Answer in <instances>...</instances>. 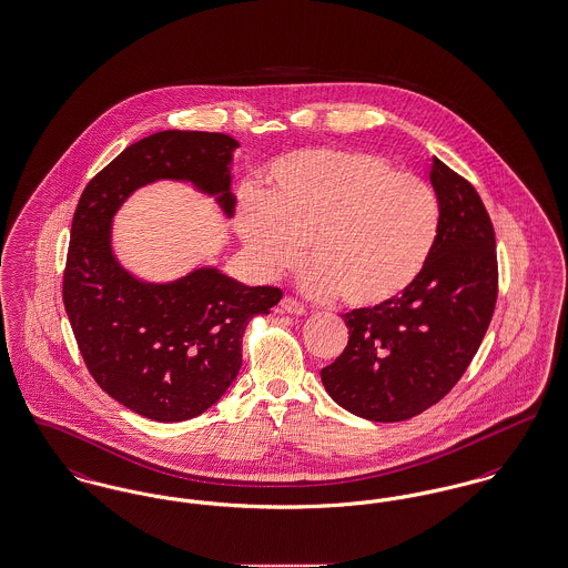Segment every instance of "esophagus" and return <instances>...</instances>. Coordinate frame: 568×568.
I'll use <instances>...</instances> for the list:
<instances>
[{"label": "esophagus", "instance_id": "obj_1", "mask_svg": "<svg viewBox=\"0 0 568 568\" xmlns=\"http://www.w3.org/2000/svg\"><path fill=\"white\" fill-rule=\"evenodd\" d=\"M281 308L290 315H304L306 313V306L292 296H285L281 300Z\"/></svg>", "mask_w": 568, "mask_h": 568}]
</instances>
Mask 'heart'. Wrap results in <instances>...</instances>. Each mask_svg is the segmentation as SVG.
<instances>
[{
  "label": "heart",
  "mask_w": 568,
  "mask_h": 568,
  "mask_svg": "<svg viewBox=\"0 0 568 568\" xmlns=\"http://www.w3.org/2000/svg\"><path fill=\"white\" fill-rule=\"evenodd\" d=\"M264 200L244 195L239 234L264 276L313 266L315 297L378 306L403 296L426 268L440 225L433 187L366 151L304 149L272 163Z\"/></svg>",
  "instance_id": "heart-1"
}]
</instances>
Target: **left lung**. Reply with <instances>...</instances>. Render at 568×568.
<instances>
[{"mask_svg": "<svg viewBox=\"0 0 568 568\" xmlns=\"http://www.w3.org/2000/svg\"><path fill=\"white\" fill-rule=\"evenodd\" d=\"M430 183L440 225L426 268L403 296L345 313L349 343L322 371L332 400L371 422H405L445 398L494 315L498 262L486 206L436 158Z\"/></svg>", "mask_w": 568, "mask_h": 568, "instance_id": "1", "label": "left lung"}]
</instances>
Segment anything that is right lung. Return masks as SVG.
<instances>
[{"label": "right lung", "mask_w": 568, "mask_h": 568, "mask_svg": "<svg viewBox=\"0 0 568 568\" xmlns=\"http://www.w3.org/2000/svg\"><path fill=\"white\" fill-rule=\"evenodd\" d=\"M239 142L213 132L168 130L142 138L98 172L72 219L63 304L95 383L142 417L185 422L227 392L243 366L244 327L283 292L248 287L216 268L146 283L112 253V216L135 190L190 181L234 215L230 163Z\"/></svg>", "instance_id": "add662e5"}]
</instances>
